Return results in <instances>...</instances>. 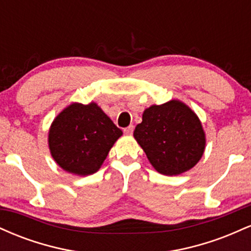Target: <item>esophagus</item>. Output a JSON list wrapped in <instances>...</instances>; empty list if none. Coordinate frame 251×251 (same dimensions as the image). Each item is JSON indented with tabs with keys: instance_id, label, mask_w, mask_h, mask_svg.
<instances>
[{
	"instance_id": "esophagus-1",
	"label": "esophagus",
	"mask_w": 251,
	"mask_h": 251,
	"mask_svg": "<svg viewBox=\"0 0 251 251\" xmlns=\"http://www.w3.org/2000/svg\"><path fill=\"white\" fill-rule=\"evenodd\" d=\"M133 129H134L133 125H129L128 127L124 128V133H125V134H132V133H133Z\"/></svg>"
}]
</instances>
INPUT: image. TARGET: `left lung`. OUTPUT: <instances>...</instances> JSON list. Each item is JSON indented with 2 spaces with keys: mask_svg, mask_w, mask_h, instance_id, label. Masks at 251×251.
<instances>
[{
  "mask_svg": "<svg viewBox=\"0 0 251 251\" xmlns=\"http://www.w3.org/2000/svg\"><path fill=\"white\" fill-rule=\"evenodd\" d=\"M133 135L151 165L166 176L189 171L200 162L205 150L201 120L179 100L146 108Z\"/></svg>",
  "mask_w": 251,
  "mask_h": 251,
  "instance_id": "left-lung-1",
  "label": "left lung"
}]
</instances>
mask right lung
Wrapping results in <instances>:
<instances>
[{
    "mask_svg": "<svg viewBox=\"0 0 251 251\" xmlns=\"http://www.w3.org/2000/svg\"><path fill=\"white\" fill-rule=\"evenodd\" d=\"M122 134V129L96 102H73L51 123L48 145L60 168L73 175L88 176L100 169Z\"/></svg>",
    "mask_w": 251,
    "mask_h": 251,
    "instance_id": "right-lung-1",
    "label": "right lung"
}]
</instances>
